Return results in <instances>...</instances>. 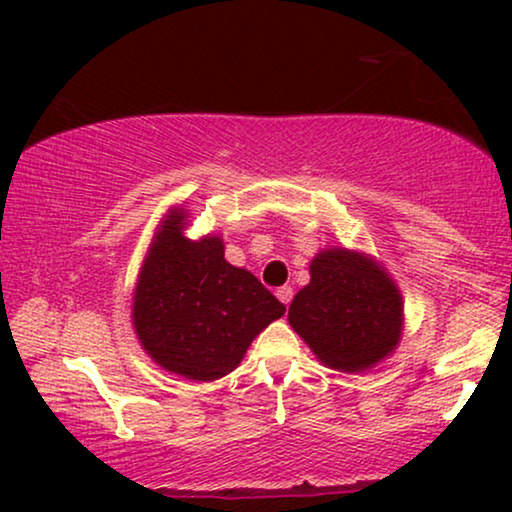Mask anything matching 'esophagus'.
<instances>
[{"instance_id": "obj_1", "label": "esophagus", "mask_w": 512, "mask_h": 512, "mask_svg": "<svg viewBox=\"0 0 512 512\" xmlns=\"http://www.w3.org/2000/svg\"><path fill=\"white\" fill-rule=\"evenodd\" d=\"M277 298L282 300L284 305H289L291 298H293V289H291V286H279V289H277Z\"/></svg>"}]
</instances>
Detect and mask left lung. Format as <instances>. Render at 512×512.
<instances>
[{
	"label": "left lung",
	"mask_w": 512,
	"mask_h": 512,
	"mask_svg": "<svg viewBox=\"0 0 512 512\" xmlns=\"http://www.w3.org/2000/svg\"><path fill=\"white\" fill-rule=\"evenodd\" d=\"M310 284L289 307V324L328 368L359 373L401 340L396 284L366 256L328 249L310 265Z\"/></svg>",
	"instance_id": "8db88e82"
}]
</instances>
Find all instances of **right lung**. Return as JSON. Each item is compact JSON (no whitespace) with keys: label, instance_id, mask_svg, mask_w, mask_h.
Masks as SVG:
<instances>
[{"label":"right lung","instance_id":"right-lung-1","mask_svg":"<svg viewBox=\"0 0 512 512\" xmlns=\"http://www.w3.org/2000/svg\"><path fill=\"white\" fill-rule=\"evenodd\" d=\"M174 209L146 256L132 321L153 361L209 382L242 361L251 340L286 307L251 275L223 258L219 237L191 242Z\"/></svg>","mask_w":512,"mask_h":512}]
</instances>
